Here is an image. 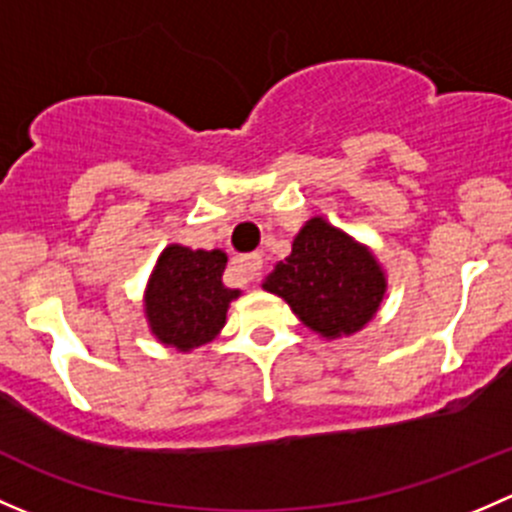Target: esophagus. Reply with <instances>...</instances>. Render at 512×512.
Returning a JSON list of instances; mask_svg holds the SVG:
<instances>
[{
	"label": "esophagus",
	"instance_id": "34e87169",
	"mask_svg": "<svg viewBox=\"0 0 512 512\" xmlns=\"http://www.w3.org/2000/svg\"><path fill=\"white\" fill-rule=\"evenodd\" d=\"M232 267H235V272L240 275L242 282H257V277H260L262 272V257L260 255L237 257V260L232 262Z\"/></svg>",
	"mask_w": 512,
	"mask_h": 512
}]
</instances>
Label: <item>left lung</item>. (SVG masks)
I'll return each instance as SVG.
<instances>
[{
	"mask_svg": "<svg viewBox=\"0 0 512 512\" xmlns=\"http://www.w3.org/2000/svg\"><path fill=\"white\" fill-rule=\"evenodd\" d=\"M262 287L285 299L304 327L339 339L374 319L386 294V275L369 247L324 218H312Z\"/></svg>",
	"mask_w": 512,
	"mask_h": 512,
	"instance_id": "left-lung-1",
	"label": "left lung"
}]
</instances>
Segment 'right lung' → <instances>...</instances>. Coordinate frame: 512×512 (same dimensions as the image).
<instances>
[{
	"label": "right lung",
	"mask_w": 512,
	"mask_h": 512,
	"mask_svg": "<svg viewBox=\"0 0 512 512\" xmlns=\"http://www.w3.org/2000/svg\"><path fill=\"white\" fill-rule=\"evenodd\" d=\"M223 250L168 245L146 287V319L165 347L190 352L213 342L225 327L227 307L240 289L223 285Z\"/></svg>",
	"instance_id": "right-lung-1"
}]
</instances>
